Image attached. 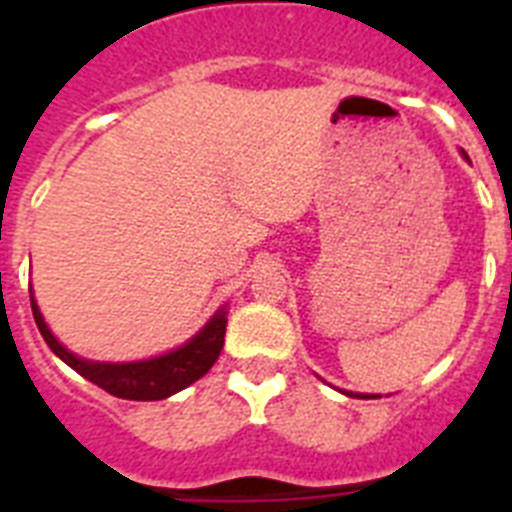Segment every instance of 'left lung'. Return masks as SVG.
<instances>
[{
	"label": "left lung",
	"mask_w": 512,
	"mask_h": 512,
	"mask_svg": "<svg viewBox=\"0 0 512 512\" xmlns=\"http://www.w3.org/2000/svg\"><path fill=\"white\" fill-rule=\"evenodd\" d=\"M461 156H464V158H467V161H469V156H467V153H464V151H461ZM346 395H348V397H361V400H369V397H379V395H361V392H356V395H354V392H346Z\"/></svg>",
	"instance_id": "1"
}]
</instances>
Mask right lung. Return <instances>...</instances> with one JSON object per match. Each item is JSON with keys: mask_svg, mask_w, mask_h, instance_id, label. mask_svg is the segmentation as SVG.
I'll use <instances>...</instances> for the list:
<instances>
[{"mask_svg": "<svg viewBox=\"0 0 512 512\" xmlns=\"http://www.w3.org/2000/svg\"><path fill=\"white\" fill-rule=\"evenodd\" d=\"M30 305H33V318L40 336L45 338L53 354L63 364H69L76 374L122 400H166L205 377L223 351L225 325H228V305H223L187 343L171 348L166 354L140 361H92L71 354L69 348L53 336L35 302L33 289H30Z\"/></svg>", "mask_w": 512, "mask_h": 512, "instance_id": "add662e5", "label": "right lung"}]
</instances>
